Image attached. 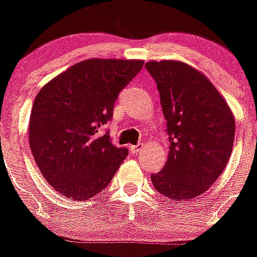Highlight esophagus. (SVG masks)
Instances as JSON below:
<instances>
[{"instance_id": "esophagus-1", "label": "esophagus", "mask_w": 257, "mask_h": 257, "mask_svg": "<svg viewBox=\"0 0 257 257\" xmlns=\"http://www.w3.org/2000/svg\"><path fill=\"white\" fill-rule=\"evenodd\" d=\"M141 147H142V145H134V146H131V151H132V154H137L138 151H140V149Z\"/></svg>"}]
</instances>
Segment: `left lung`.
<instances>
[{
    "mask_svg": "<svg viewBox=\"0 0 257 257\" xmlns=\"http://www.w3.org/2000/svg\"><path fill=\"white\" fill-rule=\"evenodd\" d=\"M157 84L170 147L155 189L174 201L202 195L232 154L235 120L229 105L197 69L177 60L146 62Z\"/></svg>",
    "mask_w": 257,
    "mask_h": 257,
    "instance_id": "8db88e82",
    "label": "left lung"
}]
</instances>
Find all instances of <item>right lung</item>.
Masks as SVG:
<instances>
[{
  "label": "right lung",
  "mask_w": 257,
  "mask_h": 257,
  "mask_svg": "<svg viewBox=\"0 0 257 257\" xmlns=\"http://www.w3.org/2000/svg\"><path fill=\"white\" fill-rule=\"evenodd\" d=\"M143 60L88 59L41 88L29 120V145L50 186L75 200H89L108 186L128 156L108 132L119 92L142 69Z\"/></svg>",
  "instance_id": "add662e5"
}]
</instances>
